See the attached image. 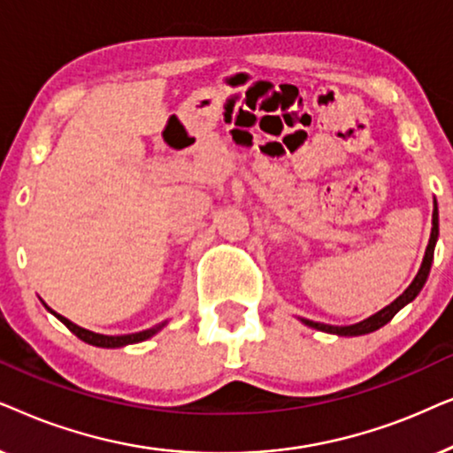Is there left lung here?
Wrapping results in <instances>:
<instances>
[{
    "label": "left lung",
    "mask_w": 453,
    "mask_h": 453,
    "mask_svg": "<svg viewBox=\"0 0 453 453\" xmlns=\"http://www.w3.org/2000/svg\"><path fill=\"white\" fill-rule=\"evenodd\" d=\"M437 238H439V211H437V201H433V227H431V238H429V246H426L425 250V258H423V265H420L418 273L412 280V283L403 289V294H400L394 303L389 306H385L375 315H371L369 319H365V321L360 323H354V325H325V323H317V321H309V319H300L304 325H309L312 329H319V331H325V334H335V335H365V334H371V331H377L379 327H383L385 323H389L394 315L400 309H403L408 303H412V300L418 296V292L423 289L426 277H429V271H431V263H433V252H435V244H437Z\"/></svg>",
    "instance_id": "8db88e82"
}]
</instances>
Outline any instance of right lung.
<instances>
[{
  "mask_svg": "<svg viewBox=\"0 0 453 453\" xmlns=\"http://www.w3.org/2000/svg\"><path fill=\"white\" fill-rule=\"evenodd\" d=\"M45 306H47V304H45ZM47 311H50L51 315H56V317L59 319V321H62V323L65 325V327H68L76 337H81L82 342H87V343H90V346H96V348H122V346H128V343L144 342V340H149V337H153V335L157 334V331H159V329L164 327V325L167 323V321H164V323L155 325V327H150V329L138 331V334H128V335H104V334H95V331H88V329L78 327L76 323H72V321H68V319H65V317L58 315V312L51 311L50 306H47Z\"/></svg>",
  "mask_w": 453,
  "mask_h": 453,
  "instance_id": "1",
  "label": "right lung"
}]
</instances>
